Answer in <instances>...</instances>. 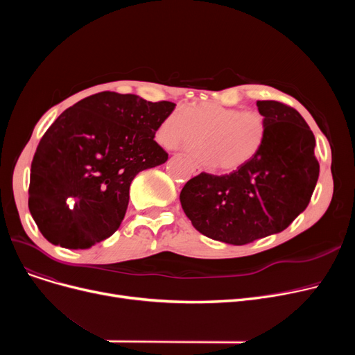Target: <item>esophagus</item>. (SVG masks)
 Listing matches in <instances>:
<instances>
[{
	"instance_id": "1",
	"label": "esophagus",
	"mask_w": 355,
	"mask_h": 355,
	"mask_svg": "<svg viewBox=\"0 0 355 355\" xmlns=\"http://www.w3.org/2000/svg\"><path fill=\"white\" fill-rule=\"evenodd\" d=\"M191 168H193V174H194V175H197V174H200V173H201V168H200V165H198V164H196L194 161H191Z\"/></svg>"
}]
</instances>
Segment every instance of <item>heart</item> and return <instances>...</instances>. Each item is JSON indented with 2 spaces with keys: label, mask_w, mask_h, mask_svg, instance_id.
Segmentation results:
<instances>
[{
  "label": "heart",
  "mask_w": 355,
  "mask_h": 355,
  "mask_svg": "<svg viewBox=\"0 0 355 355\" xmlns=\"http://www.w3.org/2000/svg\"><path fill=\"white\" fill-rule=\"evenodd\" d=\"M269 123L259 110L226 107L200 102L168 114L157 129V139L166 148L202 145L196 155L221 171H236L263 148Z\"/></svg>",
  "instance_id": "obj_1"
}]
</instances>
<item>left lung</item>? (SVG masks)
Returning a JSON list of instances; mask_svg holds the SVG:
<instances>
[{
    "mask_svg": "<svg viewBox=\"0 0 355 355\" xmlns=\"http://www.w3.org/2000/svg\"><path fill=\"white\" fill-rule=\"evenodd\" d=\"M256 105L269 123L260 153L230 174L196 175L180 194L201 234L236 246L285 230L308 207L320 175L315 137L300 112L276 101Z\"/></svg>",
    "mask_w": 355,
    "mask_h": 355,
    "instance_id": "8db88e82",
    "label": "left lung"
}]
</instances>
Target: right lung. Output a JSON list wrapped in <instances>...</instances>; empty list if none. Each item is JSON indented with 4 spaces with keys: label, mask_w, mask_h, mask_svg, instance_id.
Instances as JSON below:
<instances>
[{
    "label": "right lung",
    "mask_w": 355,
    "mask_h": 355,
    "mask_svg": "<svg viewBox=\"0 0 355 355\" xmlns=\"http://www.w3.org/2000/svg\"><path fill=\"white\" fill-rule=\"evenodd\" d=\"M174 107L101 92L53 122L35 149L28 187L30 213L50 243L87 249L119 229L130 182L168 159L154 137Z\"/></svg>",
    "instance_id": "right-lung-1"
}]
</instances>
